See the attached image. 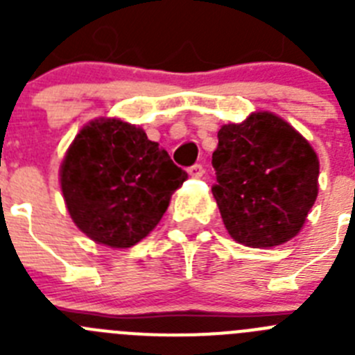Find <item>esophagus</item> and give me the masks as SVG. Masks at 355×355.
<instances>
[{
	"instance_id": "34e87169",
	"label": "esophagus",
	"mask_w": 355,
	"mask_h": 355,
	"mask_svg": "<svg viewBox=\"0 0 355 355\" xmlns=\"http://www.w3.org/2000/svg\"><path fill=\"white\" fill-rule=\"evenodd\" d=\"M188 174L192 175V178H202V174H205V168H202V165L196 163V165H192V167H188Z\"/></svg>"
}]
</instances>
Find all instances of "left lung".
<instances>
[{"label": "left lung", "instance_id": "left-lung-1", "mask_svg": "<svg viewBox=\"0 0 355 355\" xmlns=\"http://www.w3.org/2000/svg\"><path fill=\"white\" fill-rule=\"evenodd\" d=\"M211 163L213 197L234 241L268 249L299 234L318 196L320 163L284 119L256 112L224 124Z\"/></svg>", "mask_w": 355, "mask_h": 355}]
</instances>
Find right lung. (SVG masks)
Here are the masks:
<instances>
[{
  "instance_id": "obj_1",
  "label": "right lung",
  "mask_w": 355,
  "mask_h": 355,
  "mask_svg": "<svg viewBox=\"0 0 355 355\" xmlns=\"http://www.w3.org/2000/svg\"><path fill=\"white\" fill-rule=\"evenodd\" d=\"M187 178L142 128L119 119L87 124L60 165L71 218L87 236L112 249L146 238Z\"/></svg>"
}]
</instances>
